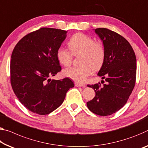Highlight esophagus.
Returning <instances> with one entry per match:
<instances>
[{
	"label": "esophagus",
	"mask_w": 148,
	"mask_h": 148,
	"mask_svg": "<svg viewBox=\"0 0 148 148\" xmlns=\"http://www.w3.org/2000/svg\"><path fill=\"white\" fill-rule=\"evenodd\" d=\"M75 86L76 87H83V88H85L86 86L84 85V84H78V83H75Z\"/></svg>",
	"instance_id": "1"
}]
</instances>
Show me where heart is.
I'll return each mask as SVG.
<instances>
[{
    "instance_id": "b5f03b06",
    "label": "heart",
    "mask_w": 148,
    "mask_h": 148,
    "mask_svg": "<svg viewBox=\"0 0 148 148\" xmlns=\"http://www.w3.org/2000/svg\"><path fill=\"white\" fill-rule=\"evenodd\" d=\"M72 53L62 47L58 49L57 58L60 64L68 66L71 64L72 55H81L79 66L70 67L63 70L64 76L76 82L84 83L92 72L98 70L103 64L105 51L101 42L94 41L93 37L82 33L73 35L69 41Z\"/></svg>"
}]
</instances>
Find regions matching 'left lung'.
Wrapping results in <instances>:
<instances>
[{
    "instance_id": "8db88e82",
    "label": "left lung",
    "mask_w": 148,
    "mask_h": 148,
    "mask_svg": "<svg viewBox=\"0 0 148 148\" xmlns=\"http://www.w3.org/2000/svg\"><path fill=\"white\" fill-rule=\"evenodd\" d=\"M93 29L105 51L103 64L97 75L107 83L102 87L88 86L94 90L95 96L87 102V106L98 115H111L126 104L134 88L136 58L130 44L121 35L106 28Z\"/></svg>"
}]
</instances>
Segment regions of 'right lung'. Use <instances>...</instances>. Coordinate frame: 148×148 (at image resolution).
<instances>
[{"label":"right lung","mask_w":148,"mask_h":148,"mask_svg":"<svg viewBox=\"0 0 148 148\" xmlns=\"http://www.w3.org/2000/svg\"><path fill=\"white\" fill-rule=\"evenodd\" d=\"M67 31L43 27L26 35L16 44L10 62V82L22 104L45 115L60 107L66 93L74 86L69 78L51 79L61 70L57 51Z\"/></svg>","instance_id":"add662e5"}]
</instances>
